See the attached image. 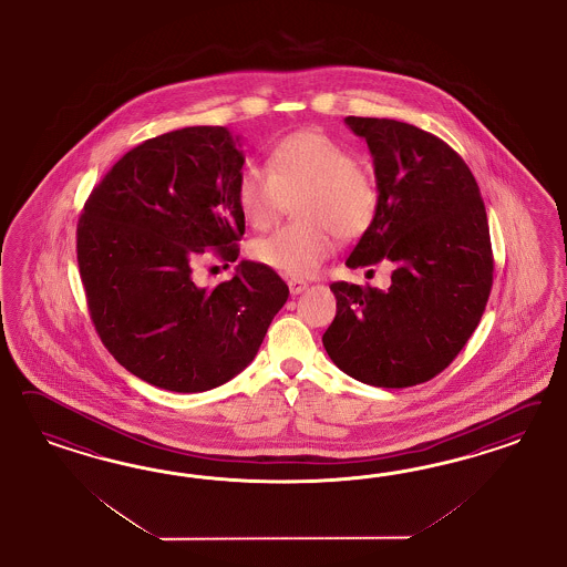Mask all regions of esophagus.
Wrapping results in <instances>:
<instances>
[{"label": "esophagus", "instance_id": "1", "mask_svg": "<svg viewBox=\"0 0 567 567\" xmlns=\"http://www.w3.org/2000/svg\"><path fill=\"white\" fill-rule=\"evenodd\" d=\"M306 289H308L306 280H299V278H291L289 280V291H291V295H299V292H303Z\"/></svg>", "mask_w": 567, "mask_h": 567}]
</instances>
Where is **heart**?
Segmentation results:
<instances>
[{
  "label": "heart",
  "instance_id": "obj_1",
  "mask_svg": "<svg viewBox=\"0 0 567 567\" xmlns=\"http://www.w3.org/2000/svg\"><path fill=\"white\" fill-rule=\"evenodd\" d=\"M295 199L299 220L254 240L251 251L280 275H316L343 239L361 237L378 214V190L360 171L355 155L320 131H297L280 138L268 168L245 164L237 176V204L247 223L268 228Z\"/></svg>",
  "mask_w": 567,
  "mask_h": 567
}]
</instances>
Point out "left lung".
Here are the masks:
<instances>
[{
  "label": "left lung",
  "instance_id": "1",
  "mask_svg": "<svg viewBox=\"0 0 567 567\" xmlns=\"http://www.w3.org/2000/svg\"><path fill=\"white\" fill-rule=\"evenodd\" d=\"M374 159L378 214L349 268L395 264L386 291L332 282L322 343L360 382L405 389L441 374L481 322L493 249L478 183L443 138L408 122L347 116Z\"/></svg>",
  "mask_w": 567,
  "mask_h": 567
}]
</instances>
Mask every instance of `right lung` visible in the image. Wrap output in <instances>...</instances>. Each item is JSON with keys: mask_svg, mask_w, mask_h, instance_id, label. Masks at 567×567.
Segmentation results:
<instances>
[{"mask_svg": "<svg viewBox=\"0 0 567 567\" xmlns=\"http://www.w3.org/2000/svg\"><path fill=\"white\" fill-rule=\"evenodd\" d=\"M239 137L187 126L122 155L91 190L76 259L95 330L131 374L174 393H202L258 355L289 287L243 259L214 289L195 282L206 254L237 261L245 216ZM228 266V264H226Z\"/></svg>", "mask_w": 567, "mask_h": 567, "instance_id": "right-lung-1", "label": "right lung"}]
</instances>
